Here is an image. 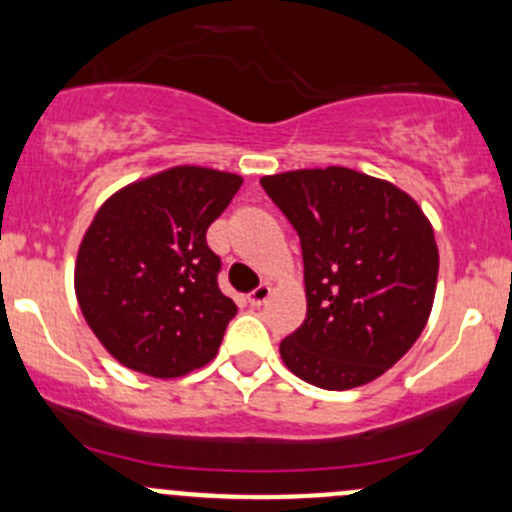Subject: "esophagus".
Wrapping results in <instances>:
<instances>
[{
	"label": "esophagus",
	"mask_w": 512,
	"mask_h": 512,
	"mask_svg": "<svg viewBox=\"0 0 512 512\" xmlns=\"http://www.w3.org/2000/svg\"><path fill=\"white\" fill-rule=\"evenodd\" d=\"M268 295H271V285L261 283V285H258V288L254 290V293L249 295V302H251V305H254V307H261L263 302L268 300Z\"/></svg>",
	"instance_id": "1"
}]
</instances>
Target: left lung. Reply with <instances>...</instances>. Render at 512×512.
I'll list each match as a JSON object with an SVG mask.
<instances>
[{
	"mask_svg": "<svg viewBox=\"0 0 512 512\" xmlns=\"http://www.w3.org/2000/svg\"><path fill=\"white\" fill-rule=\"evenodd\" d=\"M300 236L307 317L280 342L312 386L349 390L403 359L432 312L439 254L408 192L329 166L261 178Z\"/></svg>",
	"mask_w": 512,
	"mask_h": 512,
	"instance_id": "obj_1",
	"label": "left lung"
}]
</instances>
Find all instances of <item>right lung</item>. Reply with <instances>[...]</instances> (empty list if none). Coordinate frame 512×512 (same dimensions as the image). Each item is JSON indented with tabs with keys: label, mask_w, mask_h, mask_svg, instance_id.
Instances as JSON below:
<instances>
[{
	"label": "right lung",
	"mask_w": 512,
	"mask_h": 512,
	"mask_svg": "<svg viewBox=\"0 0 512 512\" xmlns=\"http://www.w3.org/2000/svg\"><path fill=\"white\" fill-rule=\"evenodd\" d=\"M244 180L178 166L114 192L82 236L75 295L104 349L131 371L178 378L210 364L236 315L207 229Z\"/></svg>",
	"instance_id": "add662e5"
}]
</instances>
